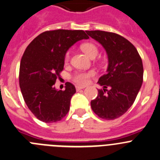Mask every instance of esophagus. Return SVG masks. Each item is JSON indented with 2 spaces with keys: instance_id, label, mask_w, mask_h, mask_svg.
Wrapping results in <instances>:
<instances>
[{
  "instance_id": "1",
  "label": "esophagus",
  "mask_w": 160,
  "mask_h": 160,
  "mask_svg": "<svg viewBox=\"0 0 160 160\" xmlns=\"http://www.w3.org/2000/svg\"><path fill=\"white\" fill-rule=\"evenodd\" d=\"M83 88H85V87H81V86H76V89H77V91H80V90H81V89H83Z\"/></svg>"
}]
</instances>
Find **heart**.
<instances>
[{"label":"heart","mask_w":160,"mask_h":160,"mask_svg":"<svg viewBox=\"0 0 160 160\" xmlns=\"http://www.w3.org/2000/svg\"><path fill=\"white\" fill-rule=\"evenodd\" d=\"M81 49L91 58H94L98 53V49L95 44L92 43H84L81 45ZM65 62H67L69 60V52L65 54ZM95 75L94 71L91 70L88 72H77L72 76V80L77 84L85 85L88 83L90 78Z\"/></svg>","instance_id":"1"}]
</instances>
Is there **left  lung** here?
I'll return each instance as SVG.
<instances>
[{
	"mask_svg": "<svg viewBox=\"0 0 160 160\" xmlns=\"http://www.w3.org/2000/svg\"><path fill=\"white\" fill-rule=\"evenodd\" d=\"M86 32L103 46L108 58L107 72L98 81L103 89L98 90L97 98L91 102V108L102 119H115L129 109L138 94L143 82L142 58L136 48L119 34Z\"/></svg>",
	"mask_w": 160,
	"mask_h": 160,
	"instance_id": "1",
	"label": "left lung"
}]
</instances>
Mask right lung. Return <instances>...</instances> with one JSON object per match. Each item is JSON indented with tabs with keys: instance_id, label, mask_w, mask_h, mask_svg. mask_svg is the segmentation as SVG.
<instances>
[{
	"instance_id": "1",
	"label": "right lung",
	"mask_w": 160,
	"mask_h": 160,
	"mask_svg": "<svg viewBox=\"0 0 160 160\" xmlns=\"http://www.w3.org/2000/svg\"><path fill=\"white\" fill-rule=\"evenodd\" d=\"M88 38L83 30H49L26 48L20 62L19 86L26 105L39 120L55 123L68 113L75 87L66 82L64 91H57L54 85L63 70L68 49Z\"/></svg>"
}]
</instances>
